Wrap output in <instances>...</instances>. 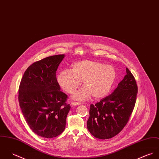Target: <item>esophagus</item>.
Segmentation results:
<instances>
[{"instance_id":"34e87169","label":"esophagus","mask_w":159,"mask_h":159,"mask_svg":"<svg viewBox=\"0 0 159 159\" xmlns=\"http://www.w3.org/2000/svg\"><path fill=\"white\" fill-rule=\"evenodd\" d=\"M80 104H81L80 102H73V101H72L71 102V104L72 106H77V105H80Z\"/></svg>"}]
</instances>
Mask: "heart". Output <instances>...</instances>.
Masks as SVG:
<instances>
[{
  "label": "heart",
  "mask_w": 159,
  "mask_h": 159,
  "mask_svg": "<svg viewBox=\"0 0 159 159\" xmlns=\"http://www.w3.org/2000/svg\"><path fill=\"white\" fill-rule=\"evenodd\" d=\"M116 78V71L110 65L93 60H82L75 63L72 70H65L58 75L60 86L68 93H72L83 81V87L75 93L73 98L80 101L91 96L102 99L109 93Z\"/></svg>",
  "instance_id": "1"
}]
</instances>
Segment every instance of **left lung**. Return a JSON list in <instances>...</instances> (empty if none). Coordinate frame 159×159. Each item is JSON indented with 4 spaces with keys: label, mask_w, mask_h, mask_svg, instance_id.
Wrapping results in <instances>:
<instances>
[{
    "label": "left lung",
    "mask_w": 159,
    "mask_h": 159,
    "mask_svg": "<svg viewBox=\"0 0 159 159\" xmlns=\"http://www.w3.org/2000/svg\"><path fill=\"white\" fill-rule=\"evenodd\" d=\"M126 72L111 94L95 105H90L87 128L96 138L104 140L116 136L129 120L135 105L138 87L128 68Z\"/></svg>",
    "instance_id": "1"
}]
</instances>
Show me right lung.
<instances>
[{"label": "right lung", "instance_id": "1", "mask_svg": "<svg viewBox=\"0 0 159 159\" xmlns=\"http://www.w3.org/2000/svg\"><path fill=\"white\" fill-rule=\"evenodd\" d=\"M64 57V54L52 55L34 62L20 82L18 100L22 114L32 131L42 137H55L66 127L71 107L56 77Z\"/></svg>", "mask_w": 159, "mask_h": 159}]
</instances>
